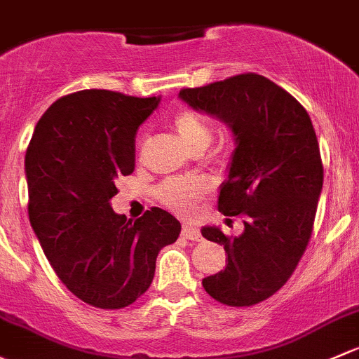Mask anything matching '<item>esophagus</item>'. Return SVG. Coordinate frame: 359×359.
I'll list each match as a JSON object with an SVG mask.
<instances>
[{
    "instance_id": "1",
    "label": "esophagus",
    "mask_w": 359,
    "mask_h": 359,
    "mask_svg": "<svg viewBox=\"0 0 359 359\" xmlns=\"http://www.w3.org/2000/svg\"><path fill=\"white\" fill-rule=\"evenodd\" d=\"M182 236L186 237V239H191V241H201L203 237H201V232H199L198 229L194 227V225H191V224H186L182 227Z\"/></svg>"
}]
</instances>
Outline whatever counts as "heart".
Returning <instances> with one entry per match:
<instances>
[{"mask_svg": "<svg viewBox=\"0 0 359 359\" xmlns=\"http://www.w3.org/2000/svg\"><path fill=\"white\" fill-rule=\"evenodd\" d=\"M175 130L180 141L187 149H194L198 146H208L211 141V127L205 118L189 110L180 111L175 116ZM206 184L201 180L189 179H170L158 187V199L168 208L177 213L189 215L198 208L201 196L205 194Z\"/></svg>", "mask_w": 359, "mask_h": 359, "instance_id": "1", "label": "heart"}]
</instances>
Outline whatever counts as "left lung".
Listing matches in <instances>:
<instances>
[{
    "label": "left lung",
    "mask_w": 359,
    "mask_h": 359,
    "mask_svg": "<svg viewBox=\"0 0 359 359\" xmlns=\"http://www.w3.org/2000/svg\"><path fill=\"white\" fill-rule=\"evenodd\" d=\"M179 97L224 122L236 142L218 210L243 215L244 232L229 237L218 227L201 229L227 255L225 270L203 278V287L227 306H252L289 280L311 237L323 186L311 118L296 97L258 74L182 89Z\"/></svg>",
    "instance_id": "1"
}]
</instances>
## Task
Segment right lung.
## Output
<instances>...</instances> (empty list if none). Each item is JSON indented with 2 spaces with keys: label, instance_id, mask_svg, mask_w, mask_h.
Listing matches in <instances>:
<instances>
[{
  "label": "right lung",
  "instance_id": "add662e5",
  "mask_svg": "<svg viewBox=\"0 0 359 359\" xmlns=\"http://www.w3.org/2000/svg\"><path fill=\"white\" fill-rule=\"evenodd\" d=\"M160 100L79 90L55 101L30 139V225L60 280L90 306L134 303L153 282L158 252L180 233L168 211L132 222L110 203L115 180L134 172L135 132Z\"/></svg>",
  "mask_w": 359,
  "mask_h": 359
}]
</instances>
